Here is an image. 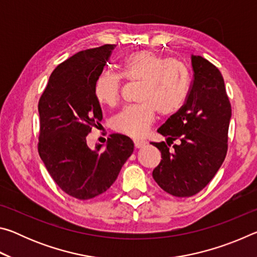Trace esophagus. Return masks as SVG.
I'll list each match as a JSON object with an SVG mask.
<instances>
[{"mask_svg": "<svg viewBox=\"0 0 257 257\" xmlns=\"http://www.w3.org/2000/svg\"><path fill=\"white\" fill-rule=\"evenodd\" d=\"M146 144L145 141H142V139H135L134 141V145L136 149H141V147H143Z\"/></svg>", "mask_w": 257, "mask_h": 257, "instance_id": "esophagus-1", "label": "esophagus"}]
</instances>
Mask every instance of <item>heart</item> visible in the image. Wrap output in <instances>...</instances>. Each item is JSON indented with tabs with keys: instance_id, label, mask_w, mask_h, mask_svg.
<instances>
[{
	"instance_id": "obj_1",
	"label": "heart",
	"mask_w": 257,
	"mask_h": 257,
	"mask_svg": "<svg viewBox=\"0 0 257 257\" xmlns=\"http://www.w3.org/2000/svg\"><path fill=\"white\" fill-rule=\"evenodd\" d=\"M122 75L132 81H141V103L121 110L112 119V127L127 136L139 138L153 124L158 111L168 116L184 106L190 90V70L184 62L167 58L153 51H138L123 60ZM122 78L103 71L94 82V95L107 106L119 102Z\"/></svg>"
}]
</instances>
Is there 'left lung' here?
<instances>
[{"label":"left lung","instance_id":"8db88e82","mask_svg":"<svg viewBox=\"0 0 257 257\" xmlns=\"http://www.w3.org/2000/svg\"><path fill=\"white\" fill-rule=\"evenodd\" d=\"M191 67L194 75L187 101L158 129L167 143H152L162 158L153 170L154 180L177 197L194 196L206 187L228 151L231 105L223 77L199 55H191ZM175 140L178 144L171 151Z\"/></svg>","mask_w":257,"mask_h":257}]
</instances>
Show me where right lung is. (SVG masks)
I'll use <instances>...</instances> for the list:
<instances>
[{
  "label": "right lung",
  "mask_w": 257,
  "mask_h": 257,
  "mask_svg": "<svg viewBox=\"0 0 257 257\" xmlns=\"http://www.w3.org/2000/svg\"><path fill=\"white\" fill-rule=\"evenodd\" d=\"M115 45L78 52L51 73L38 102V153L64 193L80 201L98 196L115 181L134 152L129 137L112 134L106 149L90 150L86 136L103 119L94 82Z\"/></svg>",
  "instance_id": "add662e5"
}]
</instances>
